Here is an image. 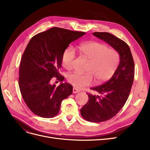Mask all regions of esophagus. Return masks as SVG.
<instances>
[{
    "label": "esophagus",
    "mask_w": 150,
    "mask_h": 150,
    "mask_svg": "<svg viewBox=\"0 0 150 150\" xmlns=\"http://www.w3.org/2000/svg\"><path fill=\"white\" fill-rule=\"evenodd\" d=\"M79 92H80V91L78 90V89H77L76 88H73V93H78Z\"/></svg>",
    "instance_id": "1"
}]
</instances>
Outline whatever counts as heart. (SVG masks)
I'll list each match as a JSON object with an SVG mask.
<instances>
[{
  "instance_id": "1",
  "label": "heart",
  "mask_w": 150,
  "mask_h": 150,
  "mask_svg": "<svg viewBox=\"0 0 150 150\" xmlns=\"http://www.w3.org/2000/svg\"><path fill=\"white\" fill-rule=\"evenodd\" d=\"M78 48L83 56L89 60L88 71L91 73L70 74L67 78L69 83L77 88H82L92 83V74L98 83L106 81L113 76L120 59L116 50L109 49L106 45L96 41L81 43ZM75 57V49L72 47H67L62 55L63 66L67 70L72 69Z\"/></svg>"
}]
</instances>
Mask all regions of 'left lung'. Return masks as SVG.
<instances>
[{
    "mask_svg": "<svg viewBox=\"0 0 150 150\" xmlns=\"http://www.w3.org/2000/svg\"><path fill=\"white\" fill-rule=\"evenodd\" d=\"M93 35L112 47L119 53L120 59L111 79L91 88L100 96L88 93L89 100L81 109L83 119L98 123L112 119L125 105L134 81V62L128 45L122 39L107 32H95Z\"/></svg>",
    "mask_w": 150,
    "mask_h": 150,
    "instance_id": "1",
    "label": "left lung"
}]
</instances>
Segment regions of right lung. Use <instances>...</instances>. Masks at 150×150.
I'll return each mask as SVG.
<instances>
[{"mask_svg": "<svg viewBox=\"0 0 150 150\" xmlns=\"http://www.w3.org/2000/svg\"><path fill=\"white\" fill-rule=\"evenodd\" d=\"M81 31L53 27L30 39L23 52L19 68V86L22 98L35 114L43 118L56 116L62 101L72 93V86L61 83L52 84L59 74L62 55L70 43L85 35Z\"/></svg>", "mask_w": 150, "mask_h": 150, "instance_id": "right-lung-1", "label": "right lung"}]
</instances>
